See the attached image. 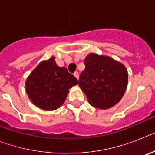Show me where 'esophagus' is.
Listing matches in <instances>:
<instances>
[{
    "instance_id": "esophagus-1",
    "label": "esophagus",
    "mask_w": 155,
    "mask_h": 155,
    "mask_svg": "<svg viewBox=\"0 0 155 155\" xmlns=\"http://www.w3.org/2000/svg\"><path fill=\"white\" fill-rule=\"evenodd\" d=\"M74 75H75L76 79H79V72L78 71H75L74 72Z\"/></svg>"
}]
</instances>
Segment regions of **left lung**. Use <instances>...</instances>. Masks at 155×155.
<instances>
[{"instance_id": "1", "label": "left lung", "mask_w": 155, "mask_h": 155, "mask_svg": "<svg viewBox=\"0 0 155 155\" xmlns=\"http://www.w3.org/2000/svg\"><path fill=\"white\" fill-rule=\"evenodd\" d=\"M84 64L79 86L90 104L106 109L120 101L127 87L126 68L112 58L96 54H89L84 59Z\"/></svg>"}]
</instances>
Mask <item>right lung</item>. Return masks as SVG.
I'll return each mask as SVG.
<instances>
[{
	"instance_id": "obj_1",
	"label": "right lung",
	"mask_w": 155,
	"mask_h": 155,
	"mask_svg": "<svg viewBox=\"0 0 155 155\" xmlns=\"http://www.w3.org/2000/svg\"><path fill=\"white\" fill-rule=\"evenodd\" d=\"M78 80L66 68L58 67L54 57L43 61L33 71L25 82L30 101L44 110H54L63 104L68 89L76 85Z\"/></svg>"
}]
</instances>
